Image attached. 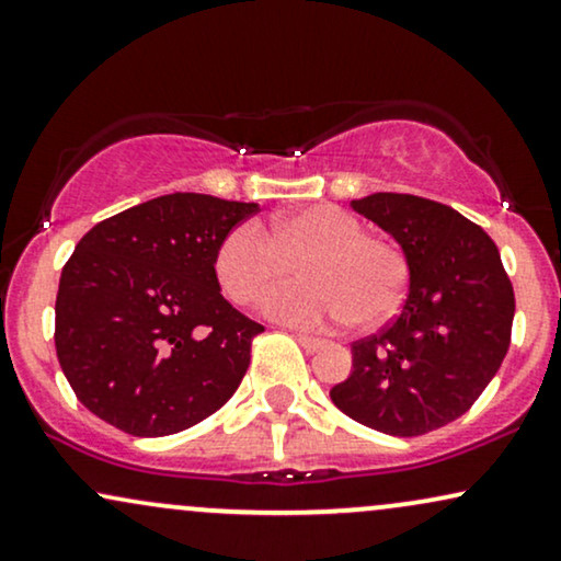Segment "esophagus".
I'll use <instances>...</instances> for the list:
<instances>
[{
    "mask_svg": "<svg viewBox=\"0 0 561 561\" xmlns=\"http://www.w3.org/2000/svg\"><path fill=\"white\" fill-rule=\"evenodd\" d=\"M296 341H299V345L307 354H314V351H320L324 341H320V337H312V335H304V333H296Z\"/></svg>",
    "mask_w": 561,
    "mask_h": 561,
    "instance_id": "esophagus-1",
    "label": "esophagus"
}]
</instances>
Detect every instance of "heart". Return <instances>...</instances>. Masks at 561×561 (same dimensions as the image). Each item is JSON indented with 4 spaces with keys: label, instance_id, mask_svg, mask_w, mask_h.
Wrapping results in <instances>:
<instances>
[{
    "label": "heart",
    "instance_id": "1",
    "mask_svg": "<svg viewBox=\"0 0 561 561\" xmlns=\"http://www.w3.org/2000/svg\"><path fill=\"white\" fill-rule=\"evenodd\" d=\"M302 270L304 284L270 297L267 312L299 328L351 322L375 330L403 307L411 260L387 233L364 231L343 207L317 203L275 216L270 237L257 224H239L216 249V278L239 307H257Z\"/></svg>",
    "mask_w": 561,
    "mask_h": 561
}]
</instances>
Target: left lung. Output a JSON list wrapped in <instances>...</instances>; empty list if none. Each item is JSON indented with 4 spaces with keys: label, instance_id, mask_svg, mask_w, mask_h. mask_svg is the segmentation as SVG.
<instances>
[{
    "label": "left lung",
    "instance_id": "1",
    "mask_svg": "<svg viewBox=\"0 0 561 561\" xmlns=\"http://www.w3.org/2000/svg\"><path fill=\"white\" fill-rule=\"evenodd\" d=\"M351 207L403 244L411 286L396 320L351 345L354 371L330 398L358 424L419 437L492 382L513 335V283L489 233L453 207L396 192Z\"/></svg>",
    "mask_w": 561,
    "mask_h": 561
}]
</instances>
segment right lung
I'll use <instances>...</instances> for the list:
<instances>
[{"mask_svg":"<svg viewBox=\"0 0 561 561\" xmlns=\"http://www.w3.org/2000/svg\"><path fill=\"white\" fill-rule=\"evenodd\" d=\"M257 203L174 192L101 220L61 267L57 358L90 413L165 437L237 392L262 330L216 278L220 239Z\"/></svg>","mask_w":561,"mask_h":561,"instance_id":"obj_1","label":"right lung"}]
</instances>
